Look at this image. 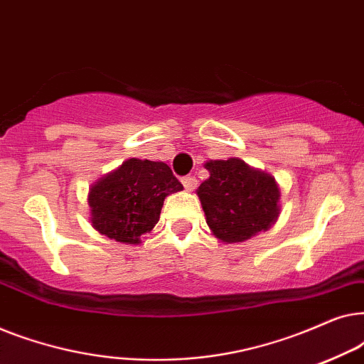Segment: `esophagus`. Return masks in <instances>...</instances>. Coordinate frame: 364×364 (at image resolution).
<instances>
[{
    "instance_id": "esophagus-1",
    "label": "esophagus",
    "mask_w": 364,
    "mask_h": 364,
    "mask_svg": "<svg viewBox=\"0 0 364 364\" xmlns=\"http://www.w3.org/2000/svg\"><path fill=\"white\" fill-rule=\"evenodd\" d=\"M182 183H183V187H186V191H193V188L197 187V178L192 176H187L182 178Z\"/></svg>"
}]
</instances>
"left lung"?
I'll return each mask as SVG.
<instances>
[{"label":"left lung","instance_id":"left-lung-1","mask_svg":"<svg viewBox=\"0 0 364 364\" xmlns=\"http://www.w3.org/2000/svg\"><path fill=\"white\" fill-rule=\"evenodd\" d=\"M210 173L197 188L207 225L225 243L245 242L265 232L280 215V188L270 173L240 159L208 161Z\"/></svg>","mask_w":364,"mask_h":364}]
</instances>
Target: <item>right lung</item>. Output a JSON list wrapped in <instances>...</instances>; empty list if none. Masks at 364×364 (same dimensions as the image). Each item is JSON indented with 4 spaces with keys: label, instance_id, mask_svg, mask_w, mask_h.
I'll return each mask as SVG.
<instances>
[{
    "label": "right lung",
    "instance_id": "add662e5",
    "mask_svg": "<svg viewBox=\"0 0 364 364\" xmlns=\"http://www.w3.org/2000/svg\"><path fill=\"white\" fill-rule=\"evenodd\" d=\"M178 191L182 183L167 164L127 159L89 188L91 223L112 240L137 245L156 227L166 197Z\"/></svg>",
    "mask_w": 364,
    "mask_h": 364
}]
</instances>
